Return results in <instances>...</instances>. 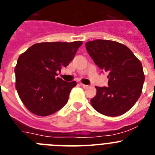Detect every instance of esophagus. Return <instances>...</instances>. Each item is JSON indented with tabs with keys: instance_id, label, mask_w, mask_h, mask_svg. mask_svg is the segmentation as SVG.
Here are the masks:
<instances>
[{
	"instance_id": "obj_1",
	"label": "esophagus",
	"mask_w": 155,
	"mask_h": 155,
	"mask_svg": "<svg viewBox=\"0 0 155 155\" xmlns=\"http://www.w3.org/2000/svg\"><path fill=\"white\" fill-rule=\"evenodd\" d=\"M81 86H82L84 88H87V87H89L88 85H86V84H81Z\"/></svg>"
}]
</instances>
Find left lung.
<instances>
[{"label": "left lung", "mask_w": 155, "mask_h": 155, "mask_svg": "<svg viewBox=\"0 0 155 155\" xmlns=\"http://www.w3.org/2000/svg\"><path fill=\"white\" fill-rule=\"evenodd\" d=\"M86 50L94 64L108 74V87H95L91 104L108 116L124 114L136 103L142 92L144 74L140 61L125 45L111 40L89 41Z\"/></svg>", "instance_id": "left-lung-1"}]
</instances>
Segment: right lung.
<instances>
[{
  "label": "right lung",
  "instance_id": "right-lung-1",
  "mask_svg": "<svg viewBox=\"0 0 155 155\" xmlns=\"http://www.w3.org/2000/svg\"><path fill=\"white\" fill-rule=\"evenodd\" d=\"M81 41L40 42L19 56L15 68V87L25 106L33 114L50 116L67 104L76 81L57 78L69 65Z\"/></svg>",
  "mask_w": 155,
  "mask_h": 155
}]
</instances>
